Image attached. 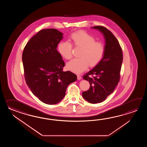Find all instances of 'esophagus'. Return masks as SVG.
Returning <instances> with one entry per match:
<instances>
[{"label":"esophagus","mask_w":147,"mask_h":147,"mask_svg":"<svg viewBox=\"0 0 147 147\" xmlns=\"http://www.w3.org/2000/svg\"><path fill=\"white\" fill-rule=\"evenodd\" d=\"M77 78H78V80H81V76L80 75H77Z\"/></svg>","instance_id":"1"}]
</instances>
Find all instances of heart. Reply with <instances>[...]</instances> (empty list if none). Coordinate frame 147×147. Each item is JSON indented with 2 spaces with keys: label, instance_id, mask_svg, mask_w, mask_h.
I'll list each match as a JSON object with an SVG mask.
<instances>
[{
  "label": "heart",
  "instance_id": "obj_1",
  "mask_svg": "<svg viewBox=\"0 0 147 147\" xmlns=\"http://www.w3.org/2000/svg\"><path fill=\"white\" fill-rule=\"evenodd\" d=\"M71 40L75 47H81L82 50L79 53V58L73 59L67 63L69 70L80 74L87 69L89 65L95 66L102 59L105 50V46L102 42L96 41L93 36L85 31H77L71 34ZM58 50L66 59L71 58L72 46L69 41L61 42Z\"/></svg>",
  "mask_w": 147,
  "mask_h": 147
}]
</instances>
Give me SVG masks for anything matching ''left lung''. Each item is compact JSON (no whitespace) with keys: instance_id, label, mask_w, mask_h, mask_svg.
Segmentation results:
<instances>
[{"instance_id":"8db88e82","label":"left lung","mask_w":147,"mask_h":147,"mask_svg":"<svg viewBox=\"0 0 147 147\" xmlns=\"http://www.w3.org/2000/svg\"><path fill=\"white\" fill-rule=\"evenodd\" d=\"M105 39V53L102 59L94 68L84 76L90 88L82 92V97L91 103H100L112 94L120 80L123 55L119 42L111 31L103 26H94ZM94 75L91 77L90 75Z\"/></svg>"}]
</instances>
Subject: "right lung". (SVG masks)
<instances>
[{"label":"right lung","mask_w":147,"mask_h":147,"mask_svg":"<svg viewBox=\"0 0 147 147\" xmlns=\"http://www.w3.org/2000/svg\"><path fill=\"white\" fill-rule=\"evenodd\" d=\"M63 34L56 29L38 32L26 44L22 60L26 84L42 102L55 105L66 95L67 88L75 82L77 76L63 71L65 63L57 50Z\"/></svg>","instance_id":"obj_1"}]
</instances>
